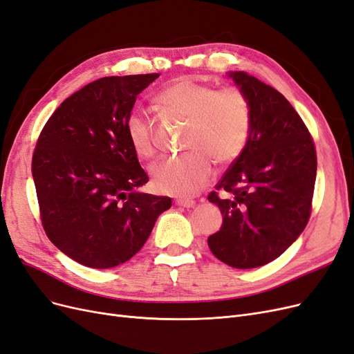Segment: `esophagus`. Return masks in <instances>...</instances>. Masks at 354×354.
Wrapping results in <instances>:
<instances>
[{"mask_svg":"<svg viewBox=\"0 0 354 354\" xmlns=\"http://www.w3.org/2000/svg\"><path fill=\"white\" fill-rule=\"evenodd\" d=\"M176 203L178 207H183V208H192L195 207V201L194 199H177Z\"/></svg>","mask_w":354,"mask_h":354,"instance_id":"1","label":"esophagus"}]
</instances>
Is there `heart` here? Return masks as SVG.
<instances>
[{
  "label": "heart",
  "mask_w": 354,
  "mask_h": 354,
  "mask_svg": "<svg viewBox=\"0 0 354 354\" xmlns=\"http://www.w3.org/2000/svg\"><path fill=\"white\" fill-rule=\"evenodd\" d=\"M156 102L168 112L187 118L186 147L190 151L153 164L152 183L160 194L194 196L209 181L212 159L226 165L243 152L252 128L251 103L238 88L217 90L190 78L169 82ZM125 133L137 156L149 159L156 153L153 124L143 112L130 113Z\"/></svg>",
  "instance_id": "obj_1"
}]
</instances>
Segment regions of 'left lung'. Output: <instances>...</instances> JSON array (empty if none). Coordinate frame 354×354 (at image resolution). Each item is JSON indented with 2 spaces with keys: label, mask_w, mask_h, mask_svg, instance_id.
Returning <instances> with one entry per match:
<instances>
[{
  "label": "left lung",
  "mask_w": 354,
  "mask_h": 354,
  "mask_svg": "<svg viewBox=\"0 0 354 354\" xmlns=\"http://www.w3.org/2000/svg\"><path fill=\"white\" fill-rule=\"evenodd\" d=\"M252 109L243 152L208 201L223 214L208 238L211 252L236 269L277 259L301 234L312 214L317 158L306 124L283 95L246 72H230ZM217 189L231 195L220 198Z\"/></svg>",
  "instance_id": "obj_1"
}]
</instances>
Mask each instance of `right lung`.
<instances>
[{"label":"right lung","mask_w":354,"mask_h":354,"mask_svg":"<svg viewBox=\"0 0 354 354\" xmlns=\"http://www.w3.org/2000/svg\"><path fill=\"white\" fill-rule=\"evenodd\" d=\"M159 73L104 77L73 93L38 137L32 177L48 239L77 263L109 269L147 241L171 198L142 194L149 181L125 124Z\"/></svg>","instance_id":"add662e5"}]
</instances>
